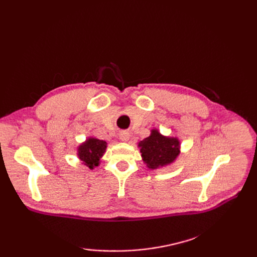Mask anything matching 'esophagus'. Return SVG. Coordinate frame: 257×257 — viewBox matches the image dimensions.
<instances>
[{
  "instance_id": "obj_1",
  "label": "esophagus",
  "mask_w": 257,
  "mask_h": 257,
  "mask_svg": "<svg viewBox=\"0 0 257 257\" xmlns=\"http://www.w3.org/2000/svg\"><path fill=\"white\" fill-rule=\"evenodd\" d=\"M120 139L124 143H127L130 141V134L127 132H121L120 133Z\"/></svg>"
}]
</instances>
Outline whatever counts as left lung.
Returning a JSON list of instances; mask_svg holds the SVG:
<instances>
[{
	"label": "left lung",
	"mask_w": 257,
	"mask_h": 257,
	"mask_svg": "<svg viewBox=\"0 0 257 257\" xmlns=\"http://www.w3.org/2000/svg\"><path fill=\"white\" fill-rule=\"evenodd\" d=\"M150 135L138 143L143 161L151 170L172 165L181 151V143L178 137L165 136L158 128H152Z\"/></svg>",
	"instance_id": "obj_1"
}]
</instances>
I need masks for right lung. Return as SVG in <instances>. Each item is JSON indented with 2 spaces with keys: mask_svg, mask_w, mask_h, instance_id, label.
Masks as SVG:
<instances>
[{
  "mask_svg": "<svg viewBox=\"0 0 257 257\" xmlns=\"http://www.w3.org/2000/svg\"><path fill=\"white\" fill-rule=\"evenodd\" d=\"M107 149V143L95 137H88L83 143L77 147V157L81 164L89 167L91 170L98 167L100 159L103 158Z\"/></svg>",
  "mask_w": 257,
  "mask_h": 257,
  "instance_id": "obj_1",
  "label": "right lung"
}]
</instances>
